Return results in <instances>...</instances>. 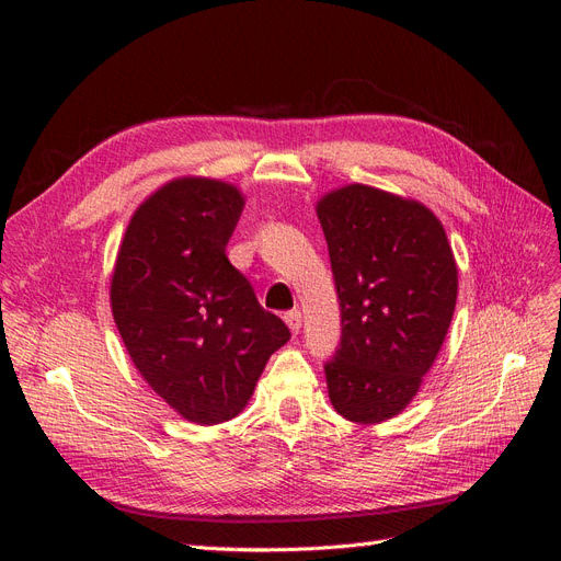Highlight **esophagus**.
I'll return each instance as SVG.
<instances>
[{
    "label": "esophagus",
    "instance_id": "obj_1",
    "mask_svg": "<svg viewBox=\"0 0 561 561\" xmlns=\"http://www.w3.org/2000/svg\"><path fill=\"white\" fill-rule=\"evenodd\" d=\"M285 322H287V328H290L293 334H299V330H301V313L299 311L285 313Z\"/></svg>",
    "mask_w": 561,
    "mask_h": 561
}]
</instances>
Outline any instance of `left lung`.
Masks as SVG:
<instances>
[{
    "label": "left lung",
    "instance_id": "left-lung-1",
    "mask_svg": "<svg viewBox=\"0 0 561 561\" xmlns=\"http://www.w3.org/2000/svg\"><path fill=\"white\" fill-rule=\"evenodd\" d=\"M342 307V344L325 365L334 410L355 423L398 416L419 393L451 325L458 268L421 201L346 184L316 203Z\"/></svg>",
    "mask_w": 561,
    "mask_h": 561
}]
</instances>
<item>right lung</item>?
Returning <instances> with one entry per match:
<instances>
[{
	"label": "right lung",
	"mask_w": 561,
	"mask_h": 561,
	"mask_svg": "<svg viewBox=\"0 0 561 561\" xmlns=\"http://www.w3.org/2000/svg\"><path fill=\"white\" fill-rule=\"evenodd\" d=\"M243 206L239 186L222 180L165 182L135 208L110 280L135 369L198 426L239 416L271 353L290 339L227 260Z\"/></svg>",
	"instance_id": "right-lung-1"
}]
</instances>
